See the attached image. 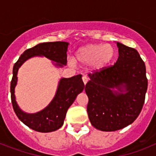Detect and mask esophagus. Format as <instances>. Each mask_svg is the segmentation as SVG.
<instances>
[{"label":"esophagus","instance_id":"obj_1","mask_svg":"<svg viewBox=\"0 0 156 156\" xmlns=\"http://www.w3.org/2000/svg\"><path fill=\"white\" fill-rule=\"evenodd\" d=\"M88 80H89V78H87V76L86 75H84L83 77V83H84V84H87V83L88 82Z\"/></svg>","mask_w":156,"mask_h":156}]
</instances>
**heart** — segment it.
<instances>
[{
	"instance_id": "obj_1",
	"label": "heart",
	"mask_w": 156,
	"mask_h": 156,
	"mask_svg": "<svg viewBox=\"0 0 156 156\" xmlns=\"http://www.w3.org/2000/svg\"><path fill=\"white\" fill-rule=\"evenodd\" d=\"M113 54V48L111 45L90 44L80 48L77 51L76 59L82 63L92 62L95 68L100 69L111 61Z\"/></svg>"
}]
</instances>
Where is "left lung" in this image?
Segmentation results:
<instances>
[{
	"instance_id": "left-lung-1",
	"label": "left lung",
	"mask_w": 156,
	"mask_h": 156,
	"mask_svg": "<svg viewBox=\"0 0 156 156\" xmlns=\"http://www.w3.org/2000/svg\"><path fill=\"white\" fill-rule=\"evenodd\" d=\"M116 45V63L89 73L85 87L88 117L101 131H116L133 123L142 111L147 90L145 63L138 51L121 43Z\"/></svg>"
}]
</instances>
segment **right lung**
Here are the masks:
<instances>
[{"label":"right lung","instance_id":"obj_1","mask_svg":"<svg viewBox=\"0 0 156 156\" xmlns=\"http://www.w3.org/2000/svg\"><path fill=\"white\" fill-rule=\"evenodd\" d=\"M69 43L48 42L39 44L35 47L26 50L13 69V78L10 84L11 101L16 115L23 123L29 128L41 133H48L58 129L63 126L67 110L75 100L77 95L84 89L82 75L72 78H61L55 97L44 109L36 113H26L22 111L16 102L14 88L18 81V70L19 67L30 57L43 56L56 62L55 65L60 67L67 63V50Z\"/></svg>","mask_w":156,"mask_h":156}]
</instances>
